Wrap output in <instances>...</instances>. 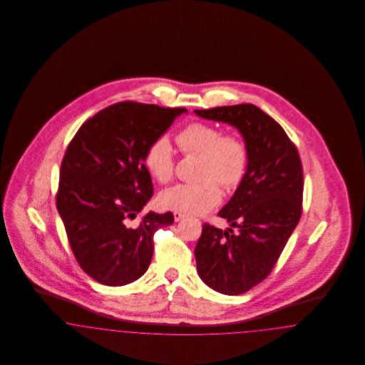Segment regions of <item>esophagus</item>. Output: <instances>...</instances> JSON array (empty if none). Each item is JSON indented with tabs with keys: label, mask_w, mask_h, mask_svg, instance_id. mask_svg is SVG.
<instances>
[{
	"label": "esophagus",
	"mask_w": 365,
	"mask_h": 365,
	"mask_svg": "<svg viewBox=\"0 0 365 365\" xmlns=\"http://www.w3.org/2000/svg\"><path fill=\"white\" fill-rule=\"evenodd\" d=\"M175 222H180L182 219H185V215L180 213V212H174Z\"/></svg>",
	"instance_id": "esophagus-1"
}]
</instances>
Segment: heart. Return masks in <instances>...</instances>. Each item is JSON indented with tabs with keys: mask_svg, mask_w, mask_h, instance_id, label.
<instances>
[{
	"mask_svg": "<svg viewBox=\"0 0 365 365\" xmlns=\"http://www.w3.org/2000/svg\"><path fill=\"white\" fill-rule=\"evenodd\" d=\"M176 142L185 155L200 156V183L176 185L160 194L164 208L187 215H201L215 208L222 200L217 183L226 189L238 186L247 168V149L242 140L205 123H192L183 128ZM145 167L157 182L167 183L175 170L174 149L167 137L155 139L148 148Z\"/></svg>",
	"mask_w": 365,
	"mask_h": 365,
	"instance_id": "b5f03b06",
	"label": "heart"
}]
</instances>
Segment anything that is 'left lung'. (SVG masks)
I'll list each match as a JSON object with an SVG mask.
<instances>
[{
    "label": "left lung",
    "instance_id": "obj_1",
    "mask_svg": "<svg viewBox=\"0 0 365 365\" xmlns=\"http://www.w3.org/2000/svg\"><path fill=\"white\" fill-rule=\"evenodd\" d=\"M242 135L247 168L219 216L226 230L204 225L194 249L200 278L222 294L246 293L267 278L301 217L302 165L294 143L256 105L194 110Z\"/></svg>",
    "mask_w": 365,
    "mask_h": 365
}]
</instances>
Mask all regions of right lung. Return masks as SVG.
<instances>
[{"label": "right lung", "instance_id": "obj_1", "mask_svg": "<svg viewBox=\"0 0 365 365\" xmlns=\"http://www.w3.org/2000/svg\"><path fill=\"white\" fill-rule=\"evenodd\" d=\"M185 108L119 103L82 124L61 163L56 197L71 249L82 269L105 286L140 278L153 256V235L174 215L149 212L128 226L153 195L143 158Z\"/></svg>", "mask_w": 365, "mask_h": 365}]
</instances>
